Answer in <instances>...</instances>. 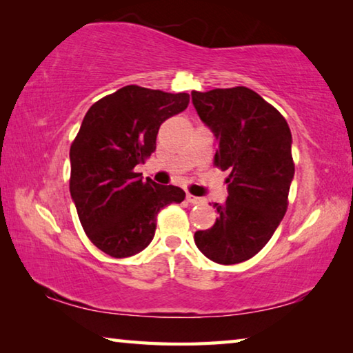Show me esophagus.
Listing matches in <instances>:
<instances>
[{"label": "esophagus", "instance_id": "34e87169", "mask_svg": "<svg viewBox=\"0 0 353 353\" xmlns=\"http://www.w3.org/2000/svg\"><path fill=\"white\" fill-rule=\"evenodd\" d=\"M187 201L190 202V204H202L204 202V199L202 198H198V196H193V194H187Z\"/></svg>", "mask_w": 353, "mask_h": 353}]
</instances>
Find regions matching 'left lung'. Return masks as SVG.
<instances>
[{
    "label": "left lung",
    "mask_w": 353,
    "mask_h": 353,
    "mask_svg": "<svg viewBox=\"0 0 353 353\" xmlns=\"http://www.w3.org/2000/svg\"><path fill=\"white\" fill-rule=\"evenodd\" d=\"M191 99L218 140L214 166L230 171L229 196L213 204L216 223L196 232L194 243L212 261L235 265L266 246L288 208L291 130L282 113L248 87L191 92Z\"/></svg>",
    "instance_id": "1"
}]
</instances>
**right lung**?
<instances>
[{
  "label": "right lung",
  "mask_w": 353,
  "mask_h": 353,
  "mask_svg": "<svg viewBox=\"0 0 353 353\" xmlns=\"http://www.w3.org/2000/svg\"><path fill=\"white\" fill-rule=\"evenodd\" d=\"M188 93L126 85L97 101L70 148V193L88 240L113 259L152 241L157 214L181 204L185 191L143 181L135 166L155 151L165 119L188 107Z\"/></svg>",
  "instance_id": "obj_1"
}]
</instances>
